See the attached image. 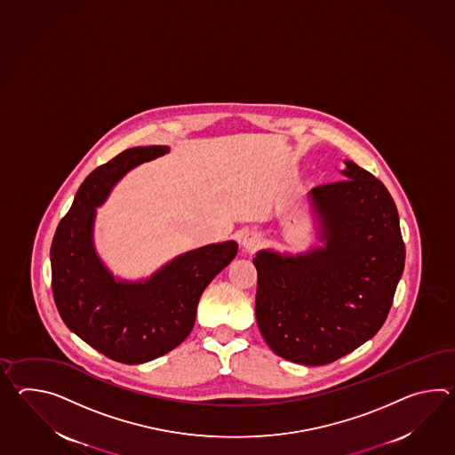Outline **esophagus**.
<instances>
[{
  "instance_id": "obj_1",
  "label": "esophagus",
  "mask_w": 455,
  "mask_h": 455,
  "mask_svg": "<svg viewBox=\"0 0 455 455\" xmlns=\"http://www.w3.org/2000/svg\"><path fill=\"white\" fill-rule=\"evenodd\" d=\"M261 244H263V238L258 233H248L243 236L242 246L244 251L254 252Z\"/></svg>"
}]
</instances>
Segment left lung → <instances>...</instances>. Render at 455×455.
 Listing matches in <instances>:
<instances>
[{
    "mask_svg": "<svg viewBox=\"0 0 455 455\" xmlns=\"http://www.w3.org/2000/svg\"><path fill=\"white\" fill-rule=\"evenodd\" d=\"M343 181L316 186L324 248L299 256L264 250L256 320L274 353L324 365L353 353L385 323L403 274L400 219L384 182L353 162Z\"/></svg>",
    "mask_w": 455,
    "mask_h": 455,
    "instance_id": "left-lung-1",
    "label": "left lung"
}]
</instances>
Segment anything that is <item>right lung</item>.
I'll return each mask as SVG.
<instances>
[{
    "instance_id": "1",
    "label": "right lung",
    "mask_w": 455,
    "mask_h": 455,
    "mask_svg": "<svg viewBox=\"0 0 455 455\" xmlns=\"http://www.w3.org/2000/svg\"><path fill=\"white\" fill-rule=\"evenodd\" d=\"M166 152L162 145L135 147L96 168L52 240V292L61 320L117 363H148L180 346L191 333L204 289L238 251L235 242L197 248L145 283H116L104 267L92 248L96 207L125 172Z\"/></svg>"
}]
</instances>
